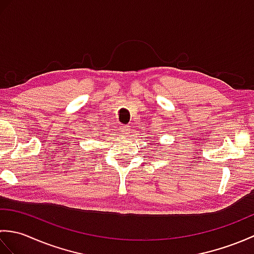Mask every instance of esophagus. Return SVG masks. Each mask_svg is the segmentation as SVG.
I'll return each instance as SVG.
<instances>
[{
    "mask_svg": "<svg viewBox=\"0 0 254 254\" xmlns=\"http://www.w3.org/2000/svg\"><path fill=\"white\" fill-rule=\"evenodd\" d=\"M121 131L124 133V134H128V133H131V127L130 126H123L122 127H121Z\"/></svg>",
    "mask_w": 254,
    "mask_h": 254,
    "instance_id": "1",
    "label": "esophagus"
}]
</instances>
